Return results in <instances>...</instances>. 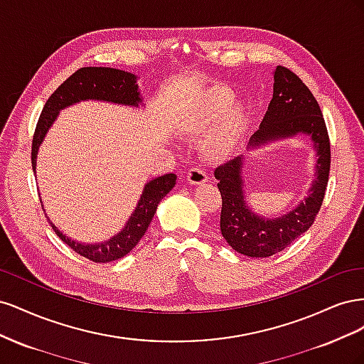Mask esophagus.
<instances>
[{
    "label": "esophagus",
    "mask_w": 364,
    "mask_h": 364,
    "mask_svg": "<svg viewBox=\"0 0 364 364\" xmlns=\"http://www.w3.org/2000/svg\"><path fill=\"white\" fill-rule=\"evenodd\" d=\"M186 181L193 186H199L208 181V176L202 168H191L190 173L186 174Z\"/></svg>",
    "instance_id": "34e87169"
}]
</instances>
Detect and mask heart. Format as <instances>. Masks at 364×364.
Masks as SVG:
<instances>
[{
    "mask_svg": "<svg viewBox=\"0 0 364 364\" xmlns=\"http://www.w3.org/2000/svg\"><path fill=\"white\" fill-rule=\"evenodd\" d=\"M249 112L245 103L234 102L228 86L214 85L186 103L176 118L178 134L199 139L206 159L222 162L229 159L245 141Z\"/></svg>",
    "mask_w": 364,
    "mask_h": 364,
    "instance_id": "heart-1",
    "label": "heart"
}]
</instances>
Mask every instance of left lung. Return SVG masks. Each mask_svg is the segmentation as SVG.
I'll list each match as a JSON object with an SVG mask.
<instances>
[{
  "mask_svg": "<svg viewBox=\"0 0 364 364\" xmlns=\"http://www.w3.org/2000/svg\"><path fill=\"white\" fill-rule=\"evenodd\" d=\"M305 135L316 153L314 179L308 194L293 209L279 217H264L252 211L245 193V155L220 165L214 176L222 194L220 230L235 252L252 258L274 255L306 232L322 206L331 150L325 119L314 95L290 70L273 71V97L259 129L249 139L247 150H258L274 141Z\"/></svg>",
  "mask_w": 364,
  "mask_h": 364,
  "instance_id": "8db88e82",
  "label": "left lung"
}]
</instances>
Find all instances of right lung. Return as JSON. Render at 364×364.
<instances>
[{
	"label": "right lung",
	"mask_w": 364,
	"mask_h": 364,
	"mask_svg": "<svg viewBox=\"0 0 364 364\" xmlns=\"http://www.w3.org/2000/svg\"><path fill=\"white\" fill-rule=\"evenodd\" d=\"M87 100L106 102L129 107H139L141 105L144 106L138 86V75L129 71L106 67H86L75 71L70 79L65 80L51 94L46 106L42 109L31 144L33 173H36L39 147L43 139H46L50 127L56 121L59 112L63 111L65 107ZM176 179H178V176L168 173L149 181L144 185V190H142L134 213L130 214L124 228L117 235L100 241V243H80V241L67 237V234H63L51 222L50 217L47 214L46 215L56 235L74 252L94 262H111L127 255L138 245V241L144 237L151 218L156 213L159 202L171 191V188L176 185Z\"/></svg>",
	"instance_id": "right-lung-1"
}]
</instances>
